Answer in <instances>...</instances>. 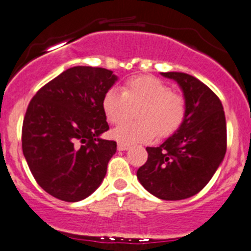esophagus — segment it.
Returning <instances> with one entry per match:
<instances>
[{"mask_svg":"<svg viewBox=\"0 0 251 251\" xmlns=\"http://www.w3.org/2000/svg\"><path fill=\"white\" fill-rule=\"evenodd\" d=\"M128 149V145H125V144H117V150L125 151Z\"/></svg>","mask_w":251,"mask_h":251,"instance_id":"34e87169","label":"esophagus"}]
</instances>
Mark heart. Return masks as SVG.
<instances>
[{"mask_svg": "<svg viewBox=\"0 0 251 251\" xmlns=\"http://www.w3.org/2000/svg\"><path fill=\"white\" fill-rule=\"evenodd\" d=\"M130 105H141L136 111L137 123H125L111 132L120 144L135 145L174 134L185 119L186 103L181 94L171 91L161 80L152 76L128 78L123 91L116 87L103 95L101 106L106 120L120 124L127 116Z\"/></svg>", "mask_w": 251, "mask_h": 251, "instance_id": "1", "label": "heart"}]
</instances>
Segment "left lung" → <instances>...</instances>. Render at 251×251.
I'll use <instances>...</instances> for the list:
<instances>
[{
	"instance_id": "obj_1",
	"label": "left lung",
	"mask_w": 251,
	"mask_h": 251,
	"mask_svg": "<svg viewBox=\"0 0 251 251\" xmlns=\"http://www.w3.org/2000/svg\"><path fill=\"white\" fill-rule=\"evenodd\" d=\"M184 94L186 112L180 127L157 148H146L148 161L137 170L140 184L162 200H182L201 191L226 152V121L221 101L198 78L161 72Z\"/></svg>"
}]
</instances>
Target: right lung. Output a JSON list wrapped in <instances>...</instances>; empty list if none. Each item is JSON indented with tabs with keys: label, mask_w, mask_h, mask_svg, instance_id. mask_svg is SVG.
Returning <instances> with one entry per match:
<instances>
[{
	"label": "right lung",
	"mask_w": 251,
	"mask_h": 251,
	"mask_svg": "<svg viewBox=\"0 0 251 251\" xmlns=\"http://www.w3.org/2000/svg\"><path fill=\"white\" fill-rule=\"evenodd\" d=\"M117 81L112 71L75 66L38 90L22 125V151L37 184L53 198L75 202L101 185L116 142L109 130L103 95Z\"/></svg>",
	"instance_id": "add662e5"
}]
</instances>
